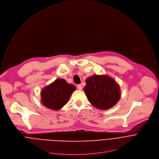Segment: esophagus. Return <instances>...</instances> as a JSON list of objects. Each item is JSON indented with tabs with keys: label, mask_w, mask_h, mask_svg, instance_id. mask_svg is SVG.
<instances>
[{
	"label": "esophagus",
	"mask_w": 159,
	"mask_h": 159,
	"mask_svg": "<svg viewBox=\"0 0 159 159\" xmlns=\"http://www.w3.org/2000/svg\"><path fill=\"white\" fill-rule=\"evenodd\" d=\"M77 88L79 90H81L83 89V86H81V84H78L77 85Z\"/></svg>",
	"instance_id": "34e87169"
}]
</instances>
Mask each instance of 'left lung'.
Instances as JSON below:
<instances>
[{
	"label": "left lung",
	"mask_w": 159,
	"mask_h": 159,
	"mask_svg": "<svg viewBox=\"0 0 159 159\" xmlns=\"http://www.w3.org/2000/svg\"><path fill=\"white\" fill-rule=\"evenodd\" d=\"M84 91L90 103L100 110H108L115 105L121 97L119 85L108 75H95L86 80Z\"/></svg>",
	"instance_id": "1"
}]
</instances>
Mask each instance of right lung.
<instances>
[{"label":"right lung","instance_id":"1","mask_svg":"<svg viewBox=\"0 0 159 159\" xmlns=\"http://www.w3.org/2000/svg\"><path fill=\"white\" fill-rule=\"evenodd\" d=\"M76 88L62 78L56 79L41 91L43 105L52 110H59L69 101Z\"/></svg>","mask_w":159,"mask_h":159}]
</instances>
